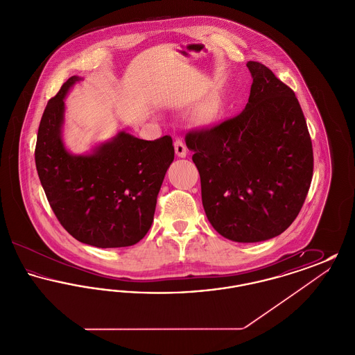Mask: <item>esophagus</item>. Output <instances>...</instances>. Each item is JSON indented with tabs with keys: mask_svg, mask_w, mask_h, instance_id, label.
Segmentation results:
<instances>
[{
	"mask_svg": "<svg viewBox=\"0 0 355 355\" xmlns=\"http://www.w3.org/2000/svg\"><path fill=\"white\" fill-rule=\"evenodd\" d=\"M174 146H175V154L178 155V157H186L187 155V148H186L185 142L184 141H181V139H177L175 141V144H174Z\"/></svg>",
	"mask_w": 355,
	"mask_h": 355,
	"instance_id": "esophagus-1",
	"label": "esophagus"
}]
</instances>
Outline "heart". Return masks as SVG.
<instances>
[{
	"mask_svg": "<svg viewBox=\"0 0 355 355\" xmlns=\"http://www.w3.org/2000/svg\"><path fill=\"white\" fill-rule=\"evenodd\" d=\"M216 113H217V105L214 102L209 103L205 109V117L206 119H213L216 116Z\"/></svg>",
	"mask_w": 355,
	"mask_h": 355,
	"instance_id": "1",
	"label": "heart"
}]
</instances>
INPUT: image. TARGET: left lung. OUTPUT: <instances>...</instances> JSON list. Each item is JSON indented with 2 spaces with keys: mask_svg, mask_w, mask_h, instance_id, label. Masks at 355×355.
I'll return each instance as SVG.
<instances>
[{
  "mask_svg": "<svg viewBox=\"0 0 355 355\" xmlns=\"http://www.w3.org/2000/svg\"><path fill=\"white\" fill-rule=\"evenodd\" d=\"M246 67L253 78L246 107L211 128L189 130L185 141L211 226L227 239L259 242L279 236L297 218L314 157L293 89L261 62Z\"/></svg>",
  "mask_w": 355,
  "mask_h": 355,
  "instance_id": "1",
  "label": "left lung"
}]
</instances>
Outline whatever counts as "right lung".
I'll return each mask as SVG.
<instances>
[{"mask_svg": "<svg viewBox=\"0 0 355 355\" xmlns=\"http://www.w3.org/2000/svg\"><path fill=\"white\" fill-rule=\"evenodd\" d=\"M73 76L49 100L40 122L35 168L57 220L77 241L126 248L152 226L157 196L174 159L170 135L145 141L121 132L94 154L71 155L61 141L64 97Z\"/></svg>", "mask_w": 355, "mask_h": 355, "instance_id": "right-lung-1", "label": "right lung"}]
</instances>
